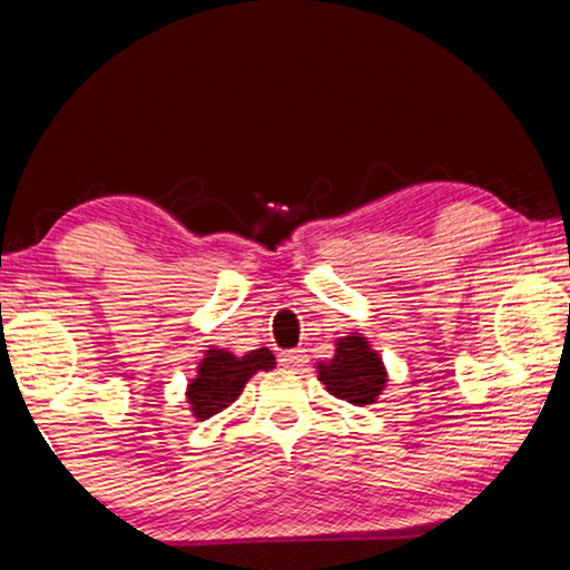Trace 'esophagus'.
Returning a JSON list of instances; mask_svg holds the SVG:
<instances>
[{
	"instance_id": "34e87169",
	"label": "esophagus",
	"mask_w": 570,
	"mask_h": 570,
	"mask_svg": "<svg viewBox=\"0 0 570 570\" xmlns=\"http://www.w3.org/2000/svg\"><path fill=\"white\" fill-rule=\"evenodd\" d=\"M279 362H283L285 367H293V370L304 367V362H306V351H304V348H291V351H283V354H279Z\"/></svg>"
}]
</instances>
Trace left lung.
<instances>
[{"label": "left lung", "mask_w": 570, "mask_h": 570, "mask_svg": "<svg viewBox=\"0 0 570 570\" xmlns=\"http://www.w3.org/2000/svg\"><path fill=\"white\" fill-rule=\"evenodd\" d=\"M320 381L335 399L348 404H372L385 389V367L381 356L370 348V341L360 333L338 341L335 356L317 364Z\"/></svg>", "instance_id": "8db88e82"}]
</instances>
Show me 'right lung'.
Segmentation results:
<instances>
[{
    "label": "right lung",
    "mask_w": 570,
    "mask_h": 570,
    "mask_svg": "<svg viewBox=\"0 0 570 570\" xmlns=\"http://www.w3.org/2000/svg\"><path fill=\"white\" fill-rule=\"evenodd\" d=\"M272 367L274 356L269 348L248 351L245 356H235L224 348H208L198 364V375L187 385V402L193 406V414L198 420L214 417L240 396L250 375Z\"/></svg>",
    "instance_id": "add662e5"
}]
</instances>
